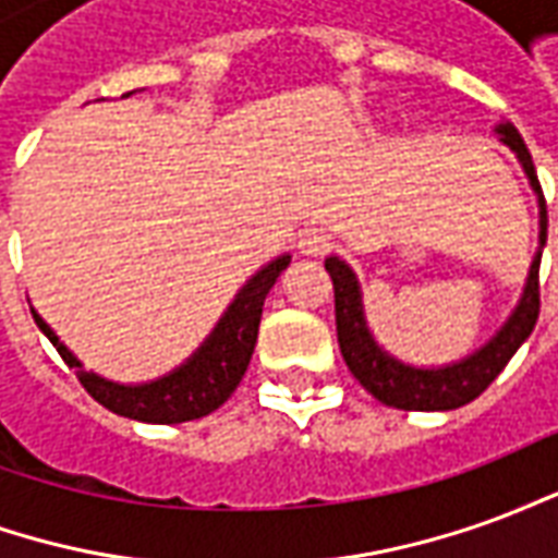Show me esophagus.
Segmentation results:
<instances>
[{
    "instance_id": "obj_1",
    "label": "esophagus",
    "mask_w": 558,
    "mask_h": 558,
    "mask_svg": "<svg viewBox=\"0 0 558 558\" xmlns=\"http://www.w3.org/2000/svg\"><path fill=\"white\" fill-rule=\"evenodd\" d=\"M331 247H335V242L323 230H304L299 235V254L302 256H326Z\"/></svg>"
}]
</instances>
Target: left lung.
Instances as JSON below:
<instances>
[{
    "label": "left lung",
    "mask_w": 558,
    "mask_h": 558,
    "mask_svg": "<svg viewBox=\"0 0 558 558\" xmlns=\"http://www.w3.org/2000/svg\"><path fill=\"white\" fill-rule=\"evenodd\" d=\"M496 134L520 158L532 191L538 194V239L541 247H544L547 244V206H544V191H541L532 155H529L526 143H523L520 131L511 122H502V125L496 128ZM538 268L541 251L532 259L526 290H523V299L514 307V314L508 316V323L496 331V338L487 340L478 352H472L463 362L445 364V367H412V364L398 362L395 355H388L376 343L371 328L364 323L362 290H359V280L352 275V268L343 259H338V256H328L326 271L331 275V283H335V319H338V343L340 352H343V362L352 371V376L379 403L395 407V410L445 412L457 410V407H466L469 400L478 398L481 391L490 386L496 376L502 374L505 364L511 362V355L520 350V343L532 335V328L538 323Z\"/></svg>",
    "instance_id": "8db88e82"
}]
</instances>
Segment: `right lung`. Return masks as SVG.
Returning <instances> with one entry per match:
<instances>
[{
    "label": "right lung",
    "mask_w": 558,
    "mask_h": 558,
    "mask_svg": "<svg viewBox=\"0 0 558 558\" xmlns=\"http://www.w3.org/2000/svg\"><path fill=\"white\" fill-rule=\"evenodd\" d=\"M287 266H290V254L278 256L266 268H259L235 295V302L227 307V314L220 316L218 328L208 335L206 343L182 367H175L172 374L160 376L155 383H143V386H119L92 371H83L74 352L56 338L53 328L47 326L35 311L32 316L44 335L50 338L56 352L62 355V362L77 374L80 386L86 388L101 407L116 415L148 421V424H182V421L203 418L208 412L223 407V400L230 398L235 386L242 383L251 355H254L263 302Z\"/></svg>",
    "instance_id": "obj_1"
}]
</instances>
